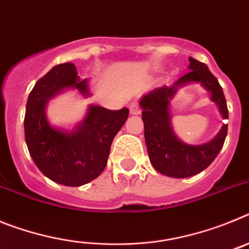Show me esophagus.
I'll use <instances>...</instances> for the list:
<instances>
[{
    "mask_svg": "<svg viewBox=\"0 0 249 249\" xmlns=\"http://www.w3.org/2000/svg\"><path fill=\"white\" fill-rule=\"evenodd\" d=\"M129 113H131V114H140L141 113L140 106H138L137 103H132V105L129 106Z\"/></svg>",
    "mask_w": 249,
    "mask_h": 249,
    "instance_id": "esophagus-1",
    "label": "esophagus"
}]
</instances>
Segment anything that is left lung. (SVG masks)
Wrapping results in <instances>:
<instances>
[{
    "label": "left lung",
    "instance_id": "1",
    "mask_svg": "<svg viewBox=\"0 0 249 249\" xmlns=\"http://www.w3.org/2000/svg\"><path fill=\"white\" fill-rule=\"evenodd\" d=\"M190 72L171 87H160L142 97V121L144 124V140L149 160L156 171L168 177L186 178L202 172L212 163L227 136L228 126L223 124L219 133L208 143L191 146L183 143L173 133L169 116V100L175 96L178 86L199 82L211 92V100L218 105L223 118H228L226 97L218 80L211 73L204 63L190 57Z\"/></svg>",
    "mask_w": 249,
    "mask_h": 249
}]
</instances>
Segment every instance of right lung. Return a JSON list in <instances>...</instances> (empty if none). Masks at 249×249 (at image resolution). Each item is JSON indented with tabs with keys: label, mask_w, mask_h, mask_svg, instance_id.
Returning <instances> with one entry per match:
<instances>
[{
	"label": "right lung",
	"mask_w": 249,
	"mask_h": 249,
	"mask_svg": "<svg viewBox=\"0 0 249 249\" xmlns=\"http://www.w3.org/2000/svg\"><path fill=\"white\" fill-rule=\"evenodd\" d=\"M63 89L87 93V81L77 76L71 62L54 66L39 78L28 96L25 138L31 157L46 177L63 186L78 187L93 181L107 164L114 136L128 118V108L112 111L91 106L83 123L68 133L50 126L47 100Z\"/></svg>",
	"instance_id": "1"
}]
</instances>
